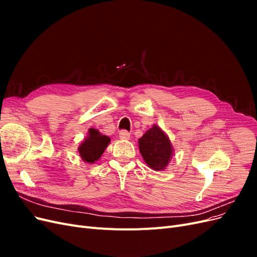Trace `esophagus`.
I'll return each mask as SVG.
<instances>
[{"label":"esophagus","instance_id":"obj_1","mask_svg":"<svg viewBox=\"0 0 257 257\" xmlns=\"http://www.w3.org/2000/svg\"><path fill=\"white\" fill-rule=\"evenodd\" d=\"M130 135H131L130 132H127L126 130H122V131H120V133H119V137L121 139H128Z\"/></svg>","mask_w":257,"mask_h":257}]
</instances>
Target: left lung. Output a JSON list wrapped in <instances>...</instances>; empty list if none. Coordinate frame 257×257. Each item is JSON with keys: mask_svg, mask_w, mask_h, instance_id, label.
I'll return each instance as SVG.
<instances>
[{"mask_svg": "<svg viewBox=\"0 0 257 257\" xmlns=\"http://www.w3.org/2000/svg\"><path fill=\"white\" fill-rule=\"evenodd\" d=\"M139 151L150 168L162 170L168 165L173 147L164 132L158 125H153L139 138Z\"/></svg>", "mask_w": 257, "mask_h": 257, "instance_id": "left-lung-1", "label": "left lung"}]
</instances>
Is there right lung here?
I'll list each match as a JSON object with an SVG mask.
<instances>
[{"label": "right lung", "mask_w": 257, "mask_h": 257, "mask_svg": "<svg viewBox=\"0 0 257 257\" xmlns=\"http://www.w3.org/2000/svg\"><path fill=\"white\" fill-rule=\"evenodd\" d=\"M110 143V138L102 135L95 128L89 130V135L85 137L82 144L79 146V154L84 162L94 163L104 153L108 144Z\"/></svg>", "instance_id": "obj_1"}]
</instances>
